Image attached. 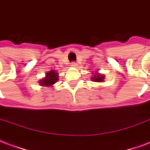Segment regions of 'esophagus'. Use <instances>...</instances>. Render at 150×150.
Here are the masks:
<instances>
[{"label":"esophagus","instance_id":"obj_1","mask_svg":"<svg viewBox=\"0 0 150 150\" xmlns=\"http://www.w3.org/2000/svg\"><path fill=\"white\" fill-rule=\"evenodd\" d=\"M71 66L73 67H77V63H76V62H73L71 63Z\"/></svg>","mask_w":150,"mask_h":150}]
</instances>
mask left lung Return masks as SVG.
Returning <instances> with one entry per match:
<instances>
[{
  "instance_id": "obj_1",
  "label": "left lung",
  "mask_w": 150,
  "mask_h": 150,
  "mask_svg": "<svg viewBox=\"0 0 150 150\" xmlns=\"http://www.w3.org/2000/svg\"><path fill=\"white\" fill-rule=\"evenodd\" d=\"M104 78H105V76L96 73V75H94V76L91 77V80L95 81V82H103V81H104Z\"/></svg>"
}]
</instances>
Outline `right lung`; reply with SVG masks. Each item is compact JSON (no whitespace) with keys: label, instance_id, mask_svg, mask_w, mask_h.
<instances>
[{"label":"right lung","instance_id":"obj_1","mask_svg":"<svg viewBox=\"0 0 150 150\" xmlns=\"http://www.w3.org/2000/svg\"><path fill=\"white\" fill-rule=\"evenodd\" d=\"M59 74L54 70H51L46 74L45 77L39 81V83L43 87H50L52 86L54 83H56V81L59 80Z\"/></svg>","mask_w":150,"mask_h":150}]
</instances>
